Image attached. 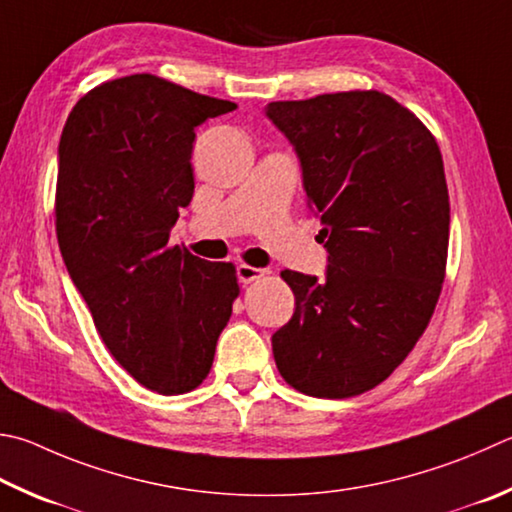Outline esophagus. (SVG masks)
Wrapping results in <instances>:
<instances>
[{"mask_svg":"<svg viewBox=\"0 0 512 512\" xmlns=\"http://www.w3.org/2000/svg\"><path fill=\"white\" fill-rule=\"evenodd\" d=\"M264 275H266L264 268H255V266H250V264H239L237 266V280L241 284H250V282H255V280H262Z\"/></svg>","mask_w":512,"mask_h":512,"instance_id":"1","label":"esophagus"}]
</instances>
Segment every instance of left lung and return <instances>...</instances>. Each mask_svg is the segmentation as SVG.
<instances>
[{
    "instance_id": "obj_1",
    "label": "left lung",
    "mask_w": 512,
    "mask_h": 512,
    "mask_svg": "<svg viewBox=\"0 0 512 512\" xmlns=\"http://www.w3.org/2000/svg\"><path fill=\"white\" fill-rule=\"evenodd\" d=\"M291 141L329 253L324 280L282 271L295 311L273 333L282 378L315 398L376 387L414 349L439 302L450 239L441 150L383 91L268 102Z\"/></svg>"
}]
</instances>
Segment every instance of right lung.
Masks as SVG:
<instances>
[{"instance_id": "add662e5", "label": "right lung", "mask_w": 512, "mask_h": 512, "mask_svg": "<svg viewBox=\"0 0 512 512\" xmlns=\"http://www.w3.org/2000/svg\"><path fill=\"white\" fill-rule=\"evenodd\" d=\"M235 107L136 73L82 96L60 136L62 259L111 356L163 396L210 374L239 295L235 266L167 244L192 201L194 129Z\"/></svg>"}]
</instances>
